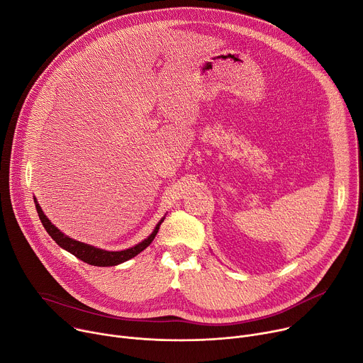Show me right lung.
Here are the masks:
<instances>
[{"label":"right lung","mask_w":363,"mask_h":363,"mask_svg":"<svg viewBox=\"0 0 363 363\" xmlns=\"http://www.w3.org/2000/svg\"><path fill=\"white\" fill-rule=\"evenodd\" d=\"M35 199V205H36V211H38V215L42 220V225L45 227L46 233L55 240V242H57L60 247H62L64 250H67L68 253L74 255L77 259L86 262L91 266H99V267H108V266H118L123 262H128L129 259L138 256L141 252H144V250L152 242V240L155 238L158 230H160V225L161 222L164 220V218L160 219L158 224L155 225L154 231L141 242H138L136 245L133 247H129L126 250H121V252H107V250H103V248H99V247H94V245H90V244H86V242H81V241H77L74 238H69L68 235H65L62 231H60L57 227H55L52 222L46 218V215L43 213L40 205L38 203L36 198Z\"/></svg>","instance_id":"1"}]
</instances>
